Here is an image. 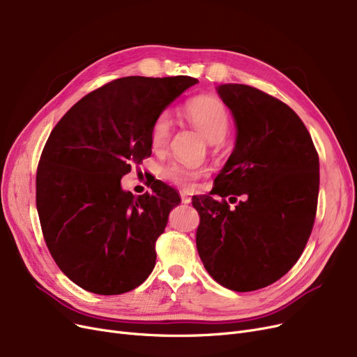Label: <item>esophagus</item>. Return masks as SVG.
<instances>
[{
  "mask_svg": "<svg viewBox=\"0 0 357 357\" xmlns=\"http://www.w3.org/2000/svg\"><path fill=\"white\" fill-rule=\"evenodd\" d=\"M181 201H182V204H190L191 203V197L187 195L185 192H181Z\"/></svg>",
  "mask_w": 357,
  "mask_h": 357,
  "instance_id": "obj_1",
  "label": "esophagus"
}]
</instances>
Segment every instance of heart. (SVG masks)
Listing matches in <instances>:
<instances>
[{
  "mask_svg": "<svg viewBox=\"0 0 357 357\" xmlns=\"http://www.w3.org/2000/svg\"><path fill=\"white\" fill-rule=\"evenodd\" d=\"M182 116L203 134L208 142H220L230 127V115L226 105L214 96H198L183 105ZM170 135V119L167 114H162L153 122L150 130V146L153 150H163ZM207 174L206 167H195L179 163H170L163 169V176L169 182L183 188L192 187V183Z\"/></svg>",
  "mask_w": 357,
  "mask_h": 357,
  "instance_id": "heart-1",
  "label": "heart"
}]
</instances>
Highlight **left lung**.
I'll return each mask as SVG.
<instances>
[{
    "label": "left lung",
    "mask_w": 357,
    "mask_h": 357,
    "mask_svg": "<svg viewBox=\"0 0 357 357\" xmlns=\"http://www.w3.org/2000/svg\"><path fill=\"white\" fill-rule=\"evenodd\" d=\"M236 126L235 149L210 195L192 197L198 255L226 289L252 291L282 278L299 259L315 222L319 159L291 107L246 84L217 86ZM222 196L243 195L235 209Z\"/></svg>",
    "instance_id": "left-lung-1"
}]
</instances>
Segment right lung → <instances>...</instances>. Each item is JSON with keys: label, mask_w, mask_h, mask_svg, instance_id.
Listing matches in <instances>:
<instances>
[{"label": "right lung", "mask_w": 357, "mask_h": 357, "mask_svg": "<svg viewBox=\"0 0 357 357\" xmlns=\"http://www.w3.org/2000/svg\"><path fill=\"white\" fill-rule=\"evenodd\" d=\"M197 83L123 77L89 93L52 130L38 166L36 207L46 246L77 286L121 294L153 271L154 245L181 198L159 179L151 194L134 197L121 178L151 154L153 122Z\"/></svg>", "instance_id": "obj_1"}]
</instances>
